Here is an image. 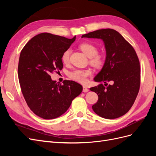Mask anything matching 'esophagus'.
Returning <instances> with one entry per match:
<instances>
[{
	"instance_id": "obj_1",
	"label": "esophagus",
	"mask_w": 156,
	"mask_h": 156,
	"mask_svg": "<svg viewBox=\"0 0 156 156\" xmlns=\"http://www.w3.org/2000/svg\"><path fill=\"white\" fill-rule=\"evenodd\" d=\"M88 90H89V89L87 87H83V92H88Z\"/></svg>"
}]
</instances>
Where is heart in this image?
I'll return each instance as SVG.
<instances>
[{
	"label": "heart",
	"instance_id": "1",
	"mask_svg": "<svg viewBox=\"0 0 156 156\" xmlns=\"http://www.w3.org/2000/svg\"><path fill=\"white\" fill-rule=\"evenodd\" d=\"M79 49L84 54L90 58V63L94 67L101 68L105 63V55L101 53H98V48L89 42H84L79 45ZM69 49L66 50L62 55V61L64 64H68L69 61ZM89 70L75 69L69 73V77L73 81L79 83H86L87 78L90 75Z\"/></svg>",
	"mask_w": 156,
	"mask_h": 156
}]
</instances>
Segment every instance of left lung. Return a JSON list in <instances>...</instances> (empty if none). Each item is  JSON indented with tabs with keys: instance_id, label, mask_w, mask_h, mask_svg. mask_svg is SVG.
Masks as SVG:
<instances>
[{
	"instance_id": "obj_1",
	"label": "left lung",
	"mask_w": 156,
	"mask_h": 156,
	"mask_svg": "<svg viewBox=\"0 0 156 156\" xmlns=\"http://www.w3.org/2000/svg\"><path fill=\"white\" fill-rule=\"evenodd\" d=\"M82 37L102 40L106 50L104 65L94 79L105 86L100 84L90 88L98 96L93 111L106 119L124 115L133 105L140 88V62L135 49L119 32L111 29L89 32ZM107 82L113 84L107 86Z\"/></svg>"
}]
</instances>
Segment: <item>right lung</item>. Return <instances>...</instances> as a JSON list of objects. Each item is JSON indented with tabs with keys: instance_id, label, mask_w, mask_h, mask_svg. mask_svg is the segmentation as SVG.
<instances>
[{
	"instance_id": "right-lung-1",
	"label": "right lung",
	"mask_w": 156,
	"mask_h": 156,
	"mask_svg": "<svg viewBox=\"0 0 156 156\" xmlns=\"http://www.w3.org/2000/svg\"><path fill=\"white\" fill-rule=\"evenodd\" d=\"M72 39L41 33L23 48L19 60L18 77L23 95L30 110L49 120L63 115L75 98L83 90L81 84L66 80L56 83L51 73L63 68L62 55L69 48Z\"/></svg>"
}]
</instances>
